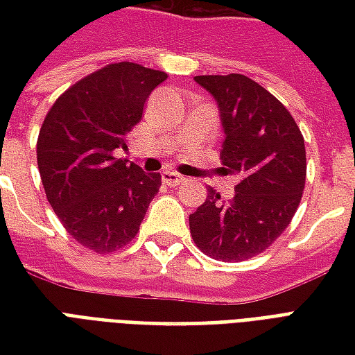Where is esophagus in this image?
I'll use <instances>...</instances> for the list:
<instances>
[{
  "label": "esophagus",
  "instance_id": "esophagus-1",
  "mask_svg": "<svg viewBox=\"0 0 355 355\" xmlns=\"http://www.w3.org/2000/svg\"><path fill=\"white\" fill-rule=\"evenodd\" d=\"M162 178H163V182L169 186H178V184H182V182L186 180L182 175H178V173H175V171H165V173L162 175Z\"/></svg>",
  "mask_w": 355,
  "mask_h": 355
}]
</instances>
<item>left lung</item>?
Masks as SVG:
<instances>
[{"label": "left lung", "instance_id": "8db88e82", "mask_svg": "<svg viewBox=\"0 0 355 355\" xmlns=\"http://www.w3.org/2000/svg\"><path fill=\"white\" fill-rule=\"evenodd\" d=\"M213 94L224 129V175H238L234 200L209 190L190 215L201 253L223 262L253 259L279 238L297 211L306 182L302 132L274 94L241 73L196 76Z\"/></svg>", "mask_w": 355, "mask_h": 355}]
</instances>
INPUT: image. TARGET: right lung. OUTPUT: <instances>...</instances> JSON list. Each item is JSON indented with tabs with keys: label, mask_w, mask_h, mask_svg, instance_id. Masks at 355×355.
<instances>
[{
	"label": "right lung",
	"mask_w": 355,
	"mask_h": 355,
	"mask_svg": "<svg viewBox=\"0 0 355 355\" xmlns=\"http://www.w3.org/2000/svg\"><path fill=\"white\" fill-rule=\"evenodd\" d=\"M165 80L135 62L108 64L66 89L43 119L37 167L45 196L68 234L94 253L127 245L159 192V173H144L116 150H127V132Z\"/></svg>",
	"instance_id": "obj_1"
}]
</instances>
